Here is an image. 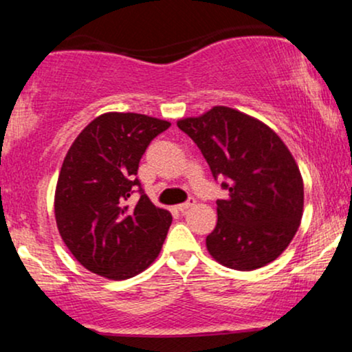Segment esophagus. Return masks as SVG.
Segmentation results:
<instances>
[{
	"instance_id": "1",
	"label": "esophagus",
	"mask_w": 352,
	"mask_h": 352,
	"mask_svg": "<svg viewBox=\"0 0 352 352\" xmlns=\"http://www.w3.org/2000/svg\"><path fill=\"white\" fill-rule=\"evenodd\" d=\"M193 205H195V199H192V197H190V199H188L187 201H184V204L177 205V210L184 213V212H187V210H188L190 207H193Z\"/></svg>"
}]
</instances>
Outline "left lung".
<instances>
[{"mask_svg":"<svg viewBox=\"0 0 352 352\" xmlns=\"http://www.w3.org/2000/svg\"><path fill=\"white\" fill-rule=\"evenodd\" d=\"M228 192L217 200L207 250L228 268L252 272L272 263L298 232L305 190L292 152L268 125L225 106L177 122Z\"/></svg>","mask_w":352,"mask_h":352,"instance_id":"1","label":"left lung"}]
</instances>
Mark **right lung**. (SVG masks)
I'll use <instances>...</instances> for the list:
<instances>
[{
	"instance_id": "obj_1",
	"label": "right lung",
	"mask_w": 352,
	"mask_h": 352,
	"mask_svg": "<svg viewBox=\"0 0 352 352\" xmlns=\"http://www.w3.org/2000/svg\"><path fill=\"white\" fill-rule=\"evenodd\" d=\"M168 127L155 117L107 112L72 142L59 172L54 213L60 238L89 272L127 280L159 256L172 215L148 200L135 175L148 144ZM135 189L141 199L131 204Z\"/></svg>"
}]
</instances>
